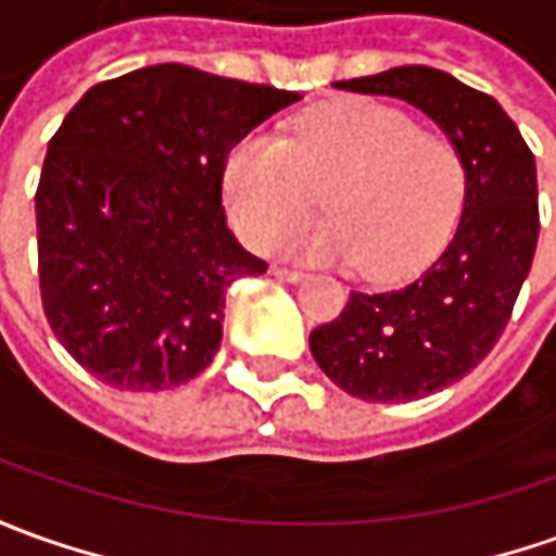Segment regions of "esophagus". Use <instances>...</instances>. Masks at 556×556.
<instances>
[{
	"mask_svg": "<svg viewBox=\"0 0 556 556\" xmlns=\"http://www.w3.org/2000/svg\"><path fill=\"white\" fill-rule=\"evenodd\" d=\"M270 274L277 279H286V282H298V279H304L301 270H294V267H282V264H270Z\"/></svg>",
	"mask_w": 556,
	"mask_h": 556,
	"instance_id": "34e87169",
	"label": "esophagus"
}]
</instances>
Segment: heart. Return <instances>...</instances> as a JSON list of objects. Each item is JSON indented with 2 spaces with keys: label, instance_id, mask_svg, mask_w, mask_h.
<instances>
[{
  "label": "heart",
  "instance_id": "heart-1",
  "mask_svg": "<svg viewBox=\"0 0 556 556\" xmlns=\"http://www.w3.org/2000/svg\"><path fill=\"white\" fill-rule=\"evenodd\" d=\"M316 191L328 222L282 249L399 279L429 262L456 225L466 161L447 134L371 100L313 109L282 142L247 136L225 154L222 198L247 247H274L313 210Z\"/></svg>",
  "mask_w": 556,
  "mask_h": 556
}]
</instances>
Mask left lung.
<instances>
[{
  "instance_id": "obj_1",
  "label": "left lung",
  "mask_w": 556,
  "mask_h": 556,
  "mask_svg": "<svg viewBox=\"0 0 556 556\" xmlns=\"http://www.w3.org/2000/svg\"><path fill=\"white\" fill-rule=\"evenodd\" d=\"M350 93L417 105L466 161V200L451 247L392 292H350L338 319L309 331L316 365L365 402H410L463 380L511 319L539 240L535 157L490 93L432 66H399Z\"/></svg>"
}]
</instances>
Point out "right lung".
Segmentation results:
<instances>
[{"label":"right lung","instance_id":"add662e5","mask_svg":"<svg viewBox=\"0 0 556 556\" xmlns=\"http://www.w3.org/2000/svg\"><path fill=\"white\" fill-rule=\"evenodd\" d=\"M298 100L157 63L72 105L48 142L36 230L41 307L85 371L157 392L213 362L228 286L267 270L228 228L225 154Z\"/></svg>","mask_w":556,"mask_h":556}]
</instances>
